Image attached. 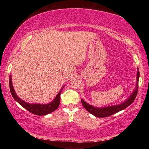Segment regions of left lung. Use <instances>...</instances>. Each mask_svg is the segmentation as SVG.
I'll list each match as a JSON object with an SVG mask.
<instances>
[{
	"label": "left lung",
	"mask_w": 149,
	"mask_h": 149,
	"mask_svg": "<svg viewBox=\"0 0 149 149\" xmlns=\"http://www.w3.org/2000/svg\"><path fill=\"white\" fill-rule=\"evenodd\" d=\"M137 81H136V85L135 87V89L132 92V94L130 95L129 97L126 99L124 102L120 103L119 104L116 105H112L108 106V107H96L94 106L88 104L83 99L81 100V103L84 107L87 110L88 112L91 114L95 116L96 117L99 118H104L108 117L110 116L116 114L121 110H124L125 108L132 104V102L134 101L136 96L137 95V91H138V83H139V71L137 68Z\"/></svg>",
	"instance_id": "1"
}]
</instances>
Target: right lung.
<instances>
[{"label": "right lung", "instance_id": "obj_1", "mask_svg": "<svg viewBox=\"0 0 149 149\" xmlns=\"http://www.w3.org/2000/svg\"><path fill=\"white\" fill-rule=\"evenodd\" d=\"M12 75H10V79H9V85H10V89L11 94L12 97L19 104L23 107L24 108H26L32 114H34L35 115L38 116H45L47 114H49L50 113L54 112V110H56L58 107L60 105V94L62 89H64L65 85H64L61 89L60 90L58 93L56 95V97L54 98V100L52 102H50L48 104H38V103H28L25 102L24 100H22L17 95V94L15 92V90L14 89L13 85H12Z\"/></svg>", "mask_w": 149, "mask_h": 149}]
</instances>
